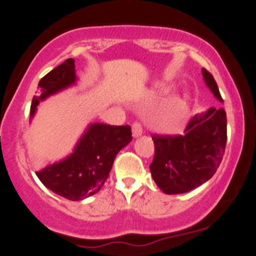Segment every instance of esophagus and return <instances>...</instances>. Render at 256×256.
Segmentation results:
<instances>
[{"label":"esophagus","mask_w":256,"mask_h":256,"mask_svg":"<svg viewBox=\"0 0 256 256\" xmlns=\"http://www.w3.org/2000/svg\"><path fill=\"white\" fill-rule=\"evenodd\" d=\"M142 124H140V122H134V124H132V134H134V137H140V134H142Z\"/></svg>","instance_id":"34e87169"}]
</instances>
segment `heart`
<instances>
[{
    "instance_id": "1",
    "label": "heart",
    "mask_w": 256,
    "mask_h": 256,
    "mask_svg": "<svg viewBox=\"0 0 256 256\" xmlns=\"http://www.w3.org/2000/svg\"><path fill=\"white\" fill-rule=\"evenodd\" d=\"M164 90H168V88H165ZM183 106H184V101H182V100L180 101H178L177 104H176V107H174V113H173V116H177V113L182 110V108H183Z\"/></svg>"
}]
</instances>
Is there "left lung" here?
<instances>
[{
	"mask_svg": "<svg viewBox=\"0 0 256 256\" xmlns=\"http://www.w3.org/2000/svg\"><path fill=\"white\" fill-rule=\"evenodd\" d=\"M204 82L222 102L216 79L202 68ZM155 155L149 166L152 179L167 195L188 192L213 177L225 152L226 113L210 108L189 122L184 134H152Z\"/></svg>",
	"mask_w": 256,
	"mask_h": 256,
	"instance_id": "left-lung-1",
	"label": "left lung"
}]
</instances>
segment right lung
<instances>
[{
	"label": "right lung",
	"instance_id": "right-lung-1",
	"mask_svg": "<svg viewBox=\"0 0 256 256\" xmlns=\"http://www.w3.org/2000/svg\"><path fill=\"white\" fill-rule=\"evenodd\" d=\"M74 60L67 58L38 83L40 91L31 104V118L40 101L76 83ZM128 125L92 124L76 146L74 152L60 162L36 172L40 180L62 198L80 201L98 192L107 180L116 154L132 140Z\"/></svg>",
	"mask_w": 256,
	"mask_h": 256
}]
</instances>
